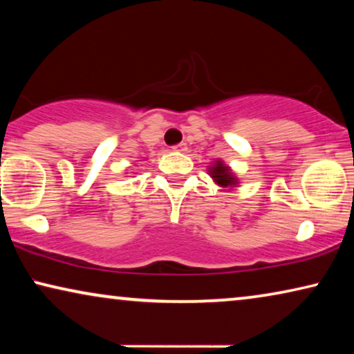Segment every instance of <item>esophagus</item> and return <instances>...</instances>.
I'll list each match as a JSON object with an SVG mask.
<instances>
[{
	"label": "esophagus",
	"mask_w": 354,
	"mask_h": 354,
	"mask_svg": "<svg viewBox=\"0 0 354 354\" xmlns=\"http://www.w3.org/2000/svg\"><path fill=\"white\" fill-rule=\"evenodd\" d=\"M172 149H174V151H185V149H187V145H185V143H178V145H174Z\"/></svg>",
	"instance_id": "obj_1"
}]
</instances>
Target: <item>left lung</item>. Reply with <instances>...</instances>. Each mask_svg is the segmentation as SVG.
<instances>
[{"label": "left lung", "mask_w": 354, "mask_h": 354, "mask_svg": "<svg viewBox=\"0 0 354 354\" xmlns=\"http://www.w3.org/2000/svg\"><path fill=\"white\" fill-rule=\"evenodd\" d=\"M212 177L216 178L217 183H221V185H232L234 183V177L230 176L229 174V169H227L225 166H222L221 162L216 164V167H212Z\"/></svg>", "instance_id": "8db88e82"}]
</instances>
